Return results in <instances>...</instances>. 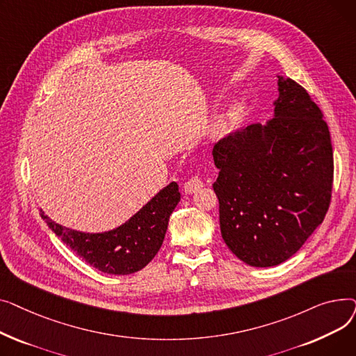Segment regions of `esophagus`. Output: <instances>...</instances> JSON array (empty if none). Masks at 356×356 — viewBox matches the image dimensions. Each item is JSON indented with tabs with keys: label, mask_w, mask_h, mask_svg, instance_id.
I'll list each match as a JSON object with an SVG mask.
<instances>
[{
	"label": "esophagus",
	"mask_w": 356,
	"mask_h": 356,
	"mask_svg": "<svg viewBox=\"0 0 356 356\" xmlns=\"http://www.w3.org/2000/svg\"><path fill=\"white\" fill-rule=\"evenodd\" d=\"M200 188H203V180L197 176L189 179L188 181L184 183V192L186 193H195L197 192Z\"/></svg>",
	"instance_id": "34e87169"
}]
</instances>
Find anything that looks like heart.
<instances>
[{
    "label": "heart",
    "mask_w": 356,
    "mask_h": 356,
    "mask_svg": "<svg viewBox=\"0 0 356 356\" xmlns=\"http://www.w3.org/2000/svg\"><path fill=\"white\" fill-rule=\"evenodd\" d=\"M242 108H244V106H242V104H238V102L229 105V106L220 114V117H219V120H218V128L222 129V128H225L228 124L236 121V120L239 118V115H241Z\"/></svg>",
    "instance_id": "heart-1"
}]
</instances>
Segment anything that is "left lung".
<instances>
[{
	"mask_svg": "<svg viewBox=\"0 0 356 356\" xmlns=\"http://www.w3.org/2000/svg\"><path fill=\"white\" fill-rule=\"evenodd\" d=\"M274 118L213 147L220 234L252 267L294 255L325 219L333 184L329 127L307 90L278 76Z\"/></svg>",
	"mask_w": 356,
	"mask_h": 356,
	"instance_id": "8db88e82",
	"label": "left lung"
}]
</instances>
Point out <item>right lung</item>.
Masks as SVG:
<instances>
[{
	"label": "right lung",
	"instance_id": "right-lung-1",
	"mask_svg": "<svg viewBox=\"0 0 356 356\" xmlns=\"http://www.w3.org/2000/svg\"><path fill=\"white\" fill-rule=\"evenodd\" d=\"M180 200L179 186L172 181L124 225L102 234H86L65 228L42 211L49 228L82 259L97 270L125 275L144 268L159 252L168 219Z\"/></svg>",
	"mask_w": 356,
	"mask_h": 356
}]
</instances>
